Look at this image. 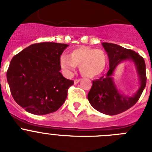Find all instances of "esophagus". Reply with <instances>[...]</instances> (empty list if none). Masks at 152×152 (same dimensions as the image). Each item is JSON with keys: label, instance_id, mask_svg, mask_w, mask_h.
<instances>
[{"label": "esophagus", "instance_id": "34e87169", "mask_svg": "<svg viewBox=\"0 0 152 152\" xmlns=\"http://www.w3.org/2000/svg\"><path fill=\"white\" fill-rule=\"evenodd\" d=\"M80 81V79H76V80H74V83H75V84H77V83H78Z\"/></svg>", "mask_w": 152, "mask_h": 152}]
</instances>
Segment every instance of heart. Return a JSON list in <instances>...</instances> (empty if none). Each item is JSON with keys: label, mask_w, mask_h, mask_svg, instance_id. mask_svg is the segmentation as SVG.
<instances>
[{"label": "heart", "mask_w": 152, "mask_h": 152, "mask_svg": "<svg viewBox=\"0 0 152 152\" xmlns=\"http://www.w3.org/2000/svg\"><path fill=\"white\" fill-rule=\"evenodd\" d=\"M107 61V55L102 50L80 46L72 50L69 56L62 55L60 58V67L66 76H72L76 67L79 66L82 76L94 78L103 72Z\"/></svg>", "instance_id": "1"}]
</instances>
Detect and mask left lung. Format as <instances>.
Wrapping results in <instances>:
<instances>
[{
	"label": "left lung",
	"mask_w": 152,
	"mask_h": 152,
	"mask_svg": "<svg viewBox=\"0 0 152 152\" xmlns=\"http://www.w3.org/2000/svg\"><path fill=\"white\" fill-rule=\"evenodd\" d=\"M102 45L108 55L110 69L104 77L93 80L88 99L96 110L107 115H116L131 108L140 99L146 86V65L144 58L135 51L113 43L102 42ZM125 60L134 62L139 78V88L132 96L121 94L113 77L118 64Z\"/></svg>",
	"instance_id": "8db88e82"
}]
</instances>
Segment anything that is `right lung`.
Here are the masks:
<instances>
[{
  "instance_id": "right-lung-1",
  "label": "right lung",
  "mask_w": 152,
  "mask_h": 152,
  "mask_svg": "<svg viewBox=\"0 0 152 152\" xmlns=\"http://www.w3.org/2000/svg\"><path fill=\"white\" fill-rule=\"evenodd\" d=\"M69 45L32 44L13 57L7 71L11 94L18 105L35 115L57 111L73 81L60 72V58Z\"/></svg>"
}]
</instances>
